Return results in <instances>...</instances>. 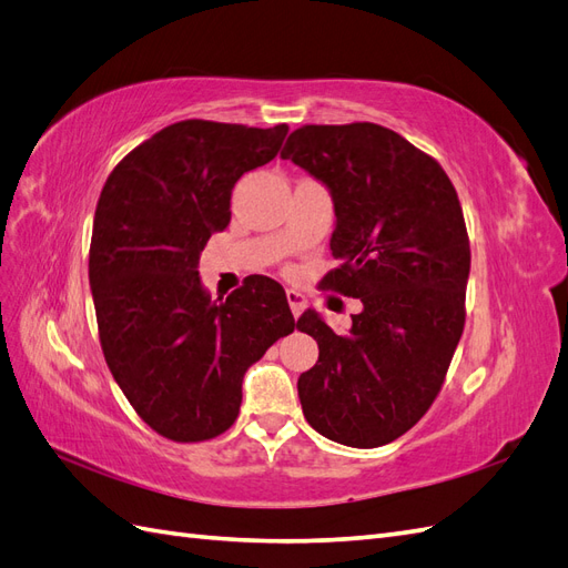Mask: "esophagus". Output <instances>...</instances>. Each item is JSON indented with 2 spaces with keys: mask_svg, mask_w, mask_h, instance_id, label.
Wrapping results in <instances>:
<instances>
[{
  "mask_svg": "<svg viewBox=\"0 0 568 568\" xmlns=\"http://www.w3.org/2000/svg\"><path fill=\"white\" fill-rule=\"evenodd\" d=\"M286 301H288V307H291V313H294V317H298L303 313V307L307 305V298L296 288H286Z\"/></svg>",
  "mask_w": 568,
  "mask_h": 568,
  "instance_id": "esophagus-1",
  "label": "esophagus"
}]
</instances>
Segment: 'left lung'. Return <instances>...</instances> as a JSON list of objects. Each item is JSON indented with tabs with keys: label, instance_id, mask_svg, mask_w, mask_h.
<instances>
[{
	"label": "left lung",
	"instance_id": "1",
	"mask_svg": "<svg viewBox=\"0 0 568 568\" xmlns=\"http://www.w3.org/2000/svg\"><path fill=\"white\" fill-rule=\"evenodd\" d=\"M282 159L334 201L341 267L322 286L363 303L346 334L315 311L298 317L320 346L298 376L303 415L324 438L379 448L432 407L464 329L471 251L457 192L432 156L374 123L298 128Z\"/></svg>",
	"mask_w": 568,
	"mask_h": 568
}]
</instances>
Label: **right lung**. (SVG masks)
<instances>
[{"mask_svg":"<svg viewBox=\"0 0 568 568\" xmlns=\"http://www.w3.org/2000/svg\"><path fill=\"white\" fill-rule=\"evenodd\" d=\"M286 132L182 120L132 149L101 189L90 246L101 351L136 415L170 440L227 432L246 369L296 326L280 282L251 274L213 301L199 277L236 180L277 156Z\"/></svg>","mask_w":568,"mask_h":568,"instance_id":"1","label":"right lung"}]
</instances>
